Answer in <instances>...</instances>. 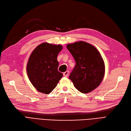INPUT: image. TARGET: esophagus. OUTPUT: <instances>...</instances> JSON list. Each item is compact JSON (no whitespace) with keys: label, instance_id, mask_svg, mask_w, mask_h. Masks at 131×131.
<instances>
[{"label":"esophagus","instance_id":"obj_1","mask_svg":"<svg viewBox=\"0 0 131 131\" xmlns=\"http://www.w3.org/2000/svg\"><path fill=\"white\" fill-rule=\"evenodd\" d=\"M69 71H66V72H65L64 73H63V75H64V77H67V76L69 75Z\"/></svg>","mask_w":131,"mask_h":131}]
</instances>
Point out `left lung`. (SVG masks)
<instances>
[{
    "mask_svg": "<svg viewBox=\"0 0 131 131\" xmlns=\"http://www.w3.org/2000/svg\"><path fill=\"white\" fill-rule=\"evenodd\" d=\"M66 47L76 63L69 78L80 92H91L99 86L105 75V62L100 53L84 41L69 43Z\"/></svg>",
    "mask_w": 131,
    "mask_h": 131,
    "instance_id": "obj_1",
    "label": "left lung"
}]
</instances>
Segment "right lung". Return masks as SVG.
Listing matches in <instances>:
<instances>
[{
  "instance_id": "obj_1",
  "label": "right lung",
  "mask_w": 131,
  "mask_h": 131,
  "mask_svg": "<svg viewBox=\"0 0 131 131\" xmlns=\"http://www.w3.org/2000/svg\"><path fill=\"white\" fill-rule=\"evenodd\" d=\"M62 49L61 45L43 42L35 48L28 58L26 66L28 78L41 93H50L62 77V73L58 71L57 60Z\"/></svg>"
}]
</instances>
